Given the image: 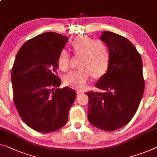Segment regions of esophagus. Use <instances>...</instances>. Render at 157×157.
<instances>
[{"label":"esophagus","instance_id":"34e87169","mask_svg":"<svg viewBox=\"0 0 157 157\" xmlns=\"http://www.w3.org/2000/svg\"><path fill=\"white\" fill-rule=\"evenodd\" d=\"M76 93H77V94H83V90H77V91H76Z\"/></svg>","mask_w":157,"mask_h":157}]
</instances>
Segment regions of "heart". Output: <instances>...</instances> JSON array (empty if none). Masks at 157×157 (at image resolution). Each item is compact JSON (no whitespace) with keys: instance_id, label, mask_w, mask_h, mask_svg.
<instances>
[{"instance_id":"b5f03b06","label":"heart","mask_w":157,"mask_h":157,"mask_svg":"<svg viewBox=\"0 0 157 157\" xmlns=\"http://www.w3.org/2000/svg\"><path fill=\"white\" fill-rule=\"evenodd\" d=\"M71 48L75 56H80V68L72 70L63 76L66 85L82 88L86 86L92 74L94 77L105 74L110 62V51L105 43L82 35L72 41ZM69 63L70 54L63 49L59 54L58 67L62 71H66L69 69Z\"/></svg>"}]
</instances>
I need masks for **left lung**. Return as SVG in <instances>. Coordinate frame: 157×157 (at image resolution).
I'll list each match as a JSON object with an SVG mask.
<instances>
[{
	"label": "left lung",
	"instance_id": "obj_1",
	"mask_svg": "<svg viewBox=\"0 0 157 157\" xmlns=\"http://www.w3.org/2000/svg\"><path fill=\"white\" fill-rule=\"evenodd\" d=\"M110 51L107 73L95 87L103 92L88 91V119L103 130L114 131L123 127L137 112L144 90L142 58L125 37L111 32L101 37Z\"/></svg>",
	"mask_w": 157,
	"mask_h": 157
}]
</instances>
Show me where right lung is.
<instances>
[{
	"mask_svg": "<svg viewBox=\"0 0 157 157\" xmlns=\"http://www.w3.org/2000/svg\"><path fill=\"white\" fill-rule=\"evenodd\" d=\"M69 40L48 32L29 40L17 52L11 72L13 102L25 123L34 130L48 133L67 123L76 94L59 88V54Z\"/></svg>",
	"mask_w": 157,
	"mask_h": 157,
	"instance_id": "right-lung-1",
	"label": "right lung"
}]
</instances>
